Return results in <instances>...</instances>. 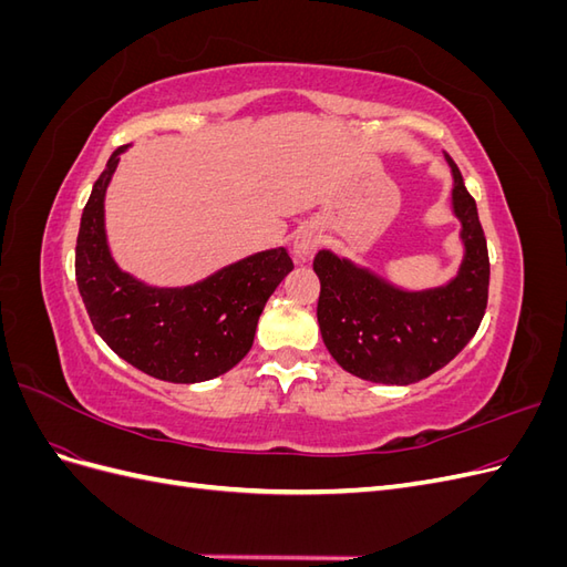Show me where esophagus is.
Here are the masks:
<instances>
[{
    "mask_svg": "<svg viewBox=\"0 0 567 567\" xmlns=\"http://www.w3.org/2000/svg\"><path fill=\"white\" fill-rule=\"evenodd\" d=\"M319 244H321L319 231L312 225L300 227L293 236V255L298 257L300 262H310L315 252H317V248H319Z\"/></svg>",
    "mask_w": 567,
    "mask_h": 567,
    "instance_id": "esophagus-1",
    "label": "esophagus"
}]
</instances>
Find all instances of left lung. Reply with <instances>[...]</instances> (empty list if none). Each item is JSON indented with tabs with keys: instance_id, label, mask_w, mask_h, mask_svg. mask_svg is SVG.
<instances>
[{
	"instance_id": "1",
	"label": "left lung",
	"mask_w": 567,
	"mask_h": 567,
	"mask_svg": "<svg viewBox=\"0 0 567 567\" xmlns=\"http://www.w3.org/2000/svg\"><path fill=\"white\" fill-rule=\"evenodd\" d=\"M452 167V210L461 221L463 260L444 286L406 290L359 267L348 257L319 250L321 281L317 319L326 350L357 379L409 385L450 364L468 346L485 317L489 257L475 200Z\"/></svg>"
}]
</instances>
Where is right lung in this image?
Listing matches in <instances>:
<instances>
[{"mask_svg": "<svg viewBox=\"0 0 567 567\" xmlns=\"http://www.w3.org/2000/svg\"><path fill=\"white\" fill-rule=\"evenodd\" d=\"M111 153L82 210L75 279L96 333L153 379L200 383L234 369L252 348L269 296L293 269L286 248L252 252L188 286H148L113 260L106 236V192L120 156Z\"/></svg>", "mask_w": 567, "mask_h": 567, "instance_id": "add662e5", "label": "right lung"}]
</instances>
